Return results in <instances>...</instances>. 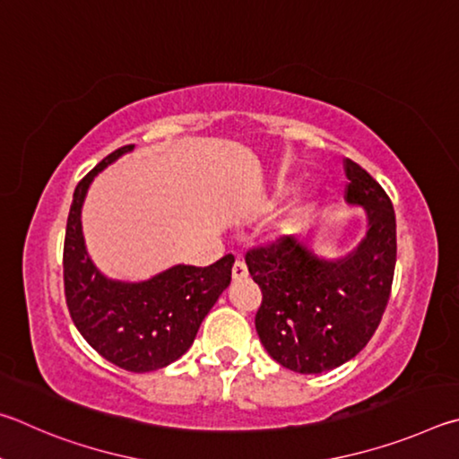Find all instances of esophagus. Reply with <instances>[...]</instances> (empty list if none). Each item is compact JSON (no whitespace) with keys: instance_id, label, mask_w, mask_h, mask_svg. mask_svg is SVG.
Segmentation results:
<instances>
[{"instance_id":"34e87169","label":"esophagus","mask_w":459,"mask_h":459,"mask_svg":"<svg viewBox=\"0 0 459 459\" xmlns=\"http://www.w3.org/2000/svg\"><path fill=\"white\" fill-rule=\"evenodd\" d=\"M231 276H234V280H244V278H247V266H246L244 258H238V260H236L234 268H231Z\"/></svg>"}]
</instances>
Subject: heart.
I'll list each match as a JSON object with an SVG mask.
<instances>
[{
    "mask_svg": "<svg viewBox=\"0 0 459 459\" xmlns=\"http://www.w3.org/2000/svg\"><path fill=\"white\" fill-rule=\"evenodd\" d=\"M307 209H308V205H307V204H304V201H302V204H300L299 207H296V209H294V213H292V223H296V221H300V220H302V217H304V213H307Z\"/></svg>",
    "mask_w": 459,
    "mask_h": 459,
    "instance_id": "heart-1",
    "label": "heart"
}]
</instances>
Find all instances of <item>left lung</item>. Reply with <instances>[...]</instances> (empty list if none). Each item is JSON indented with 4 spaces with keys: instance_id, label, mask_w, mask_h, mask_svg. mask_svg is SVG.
<instances>
[{
    "instance_id": "obj_1",
    "label": "left lung",
    "mask_w": 459,
    "mask_h": 459,
    "mask_svg": "<svg viewBox=\"0 0 459 459\" xmlns=\"http://www.w3.org/2000/svg\"><path fill=\"white\" fill-rule=\"evenodd\" d=\"M347 201L363 205L368 231L341 260H326L294 236L247 250L262 290L255 331L268 355L294 373H325L357 357L387 308L397 260L395 212L387 193L344 159Z\"/></svg>"
}]
</instances>
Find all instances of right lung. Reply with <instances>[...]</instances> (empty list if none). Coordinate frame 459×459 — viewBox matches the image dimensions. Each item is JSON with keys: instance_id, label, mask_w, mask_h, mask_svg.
<instances>
[{"instance_id": "1", "label": "right lung", "mask_w": 459, "mask_h": 459, "mask_svg": "<svg viewBox=\"0 0 459 459\" xmlns=\"http://www.w3.org/2000/svg\"><path fill=\"white\" fill-rule=\"evenodd\" d=\"M133 147L110 152L76 185L64 238V294L72 323L100 357L125 371L149 373L187 352L199 325L231 282L234 255L205 268L179 264L144 282L100 274L86 254L80 212L94 177Z\"/></svg>"}]
</instances>
